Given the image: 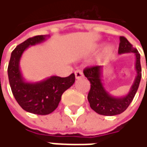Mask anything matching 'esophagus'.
Returning <instances> with one entry per match:
<instances>
[{
    "mask_svg": "<svg viewBox=\"0 0 147 147\" xmlns=\"http://www.w3.org/2000/svg\"><path fill=\"white\" fill-rule=\"evenodd\" d=\"M75 76H76V79H80L82 77H83V73L82 71H75Z\"/></svg>",
    "mask_w": 147,
    "mask_h": 147,
    "instance_id": "34e87169",
    "label": "esophagus"
}]
</instances>
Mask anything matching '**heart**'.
Here are the masks:
<instances>
[{"instance_id": "b5f03b06", "label": "heart", "mask_w": 147, "mask_h": 147, "mask_svg": "<svg viewBox=\"0 0 147 147\" xmlns=\"http://www.w3.org/2000/svg\"><path fill=\"white\" fill-rule=\"evenodd\" d=\"M113 51H114V48H113V47H112L111 45H108V46H106V47L103 49V52H102L103 57H105V58H106V57L111 56V55L112 54Z\"/></svg>"}]
</instances>
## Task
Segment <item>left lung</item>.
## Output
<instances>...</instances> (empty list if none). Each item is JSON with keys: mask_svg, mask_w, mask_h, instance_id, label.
I'll return each mask as SVG.
<instances>
[{"mask_svg": "<svg viewBox=\"0 0 147 147\" xmlns=\"http://www.w3.org/2000/svg\"><path fill=\"white\" fill-rule=\"evenodd\" d=\"M118 53H134L135 56V71L136 76L130 88L129 92L122 97H114L110 94L105 88L102 83L103 66H93L86 68L83 71L84 76L91 83V88L88 95V100L90 107L98 114L104 116H115L123 112L138 90L141 79L140 55L138 50L133 47L131 43L123 36H120Z\"/></svg>", "mask_w": 147, "mask_h": 147, "instance_id": "8db88e82", "label": "left lung"}]
</instances>
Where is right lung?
I'll return each instance as SVG.
<instances>
[{
  "instance_id": "add662e5",
  "label": "right lung",
  "mask_w": 147,
  "mask_h": 147,
  "mask_svg": "<svg viewBox=\"0 0 147 147\" xmlns=\"http://www.w3.org/2000/svg\"><path fill=\"white\" fill-rule=\"evenodd\" d=\"M49 36H36L27 39L16 47L12 52L7 74L10 87L18 105L26 111L47 115L53 112L59 105L63 93L75 82V75L67 77L52 76L36 82H26L21 73L19 62L24 52L30 46L40 44Z\"/></svg>"
}]
</instances>
